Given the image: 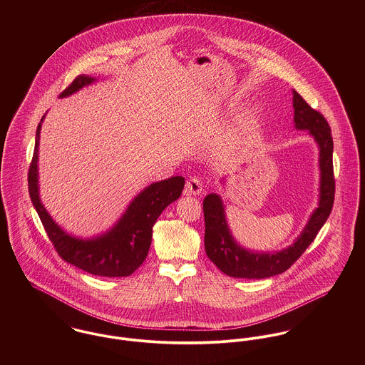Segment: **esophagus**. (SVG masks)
Returning a JSON list of instances; mask_svg holds the SVG:
<instances>
[{"label":"esophagus","mask_w":365,"mask_h":365,"mask_svg":"<svg viewBox=\"0 0 365 365\" xmlns=\"http://www.w3.org/2000/svg\"><path fill=\"white\" fill-rule=\"evenodd\" d=\"M204 182L198 177H191L185 184V192L188 195H200L202 192Z\"/></svg>","instance_id":"obj_1"}]
</instances>
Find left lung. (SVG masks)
I'll list each match as a JSON object with an SVG mask.
<instances>
[{
    "mask_svg": "<svg viewBox=\"0 0 365 365\" xmlns=\"http://www.w3.org/2000/svg\"><path fill=\"white\" fill-rule=\"evenodd\" d=\"M294 125L307 130L319 148V202L294 243L277 252H257L243 247L232 235L220 195L212 192L204 200L205 252L210 261L233 278L262 279L287 271L308 249L327 220L334 201L333 139L327 120L294 90ZM225 181V180H222Z\"/></svg>",
    "mask_w": 365,
    "mask_h": 365,
    "instance_id": "obj_1",
    "label": "left lung"
}]
</instances>
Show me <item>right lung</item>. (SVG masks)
Listing matches in <instances>:
<instances>
[{
	"mask_svg": "<svg viewBox=\"0 0 365 365\" xmlns=\"http://www.w3.org/2000/svg\"><path fill=\"white\" fill-rule=\"evenodd\" d=\"M97 80L98 78L96 77L81 74L60 94V97L66 98L73 96ZM45 116L46 115L42 116L36 129L35 150L29 167L28 185L32 204L45 226L49 239L52 240L56 252L63 260L93 275L128 277L133 274L148 257L157 217L171 202L180 198L185 184L184 177L175 175L143 188L132 200L115 225L104 233L88 239L70 235L54 222L39 195V139Z\"/></svg>",
	"mask_w": 365,
	"mask_h": 365,
	"instance_id": "1",
	"label": "right lung"
}]
</instances>
